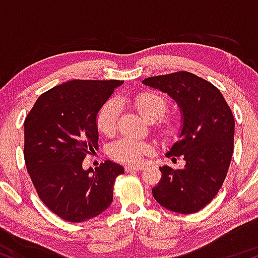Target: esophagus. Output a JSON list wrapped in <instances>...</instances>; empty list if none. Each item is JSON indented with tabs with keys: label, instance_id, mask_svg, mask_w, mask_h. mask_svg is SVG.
<instances>
[{
	"label": "esophagus",
	"instance_id": "obj_1",
	"mask_svg": "<svg viewBox=\"0 0 258 258\" xmlns=\"http://www.w3.org/2000/svg\"><path fill=\"white\" fill-rule=\"evenodd\" d=\"M126 172H137V171H142L143 170V166H139V165H127L125 166Z\"/></svg>",
	"mask_w": 258,
	"mask_h": 258
}]
</instances>
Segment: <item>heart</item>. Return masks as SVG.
Returning <instances> with one entry per match:
<instances>
[{"mask_svg":"<svg viewBox=\"0 0 258 258\" xmlns=\"http://www.w3.org/2000/svg\"><path fill=\"white\" fill-rule=\"evenodd\" d=\"M133 104L142 117L148 121L161 119L167 111L168 102L162 94L156 92L147 91L137 94L133 98ZM119 117V105L116 100L110 99L100 108L97 115V127L104 135H110L116 127ZM160 132L164 136H171L174 133L176 126L172 121H164L159 126ZM153 152L152 144L148 142L137 141V139L122 137L112 142L109 146L108 153L112 160L122 164L137 165L144 156Z\"/></svg>","mask_w":258,"mask_h":258,"instance_id":"obj_1","label":"heart"}]
</instances>
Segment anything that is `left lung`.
Wrapping results in <instances>:
<instances>
[{
  "label": "left lung",
  "mask_w": 258,
  "mask_h": 258,
  "mask_svg": "<svg viewBox=\"0 0 258 258\" xmlns=\"http://www.w3.org/2000/svg\"><path fill=\"white\" fill-rule=\"evenodd\" d=\"M143 84L177 103L182 112L179 141L166 156H183L185 165L160 167L154 199L177 214L200 211L217 195L226 179L234 149V116L216 86L188 72L153 76Z\"/></svg>",
  "instance_id": "left-lung-1"
}]
</instances>
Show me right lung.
Here are the masks:
<instances>
[{
  "mask_svg": "<svg viewBox=\"0 0 258 258\" xmlns=\"http://www.w3.org/2000/svg\"><path fill=\"white\" fill-rule=\"evenodd\" d=\"M119 80H73L38 97L24 121L26 170L42 203L64 221L84 222L112 201L123 167L105 161L84 170L86 154L98 148L97 115Z\"/></svg>",
  "mask_w": 258,
  "mask_h": 258,
  "instance_id": "1",
  "label": "right lung"
}]
</instances>
